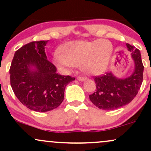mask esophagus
<instances>
[{
  "instance_id": "1",
  "label": "esophagus",
  "mask_w": 151,
  "mask_h": 151,
  "mask_svg": "<svg viewBox=\"0 0 151 151\" xmlns=\"http://www.w3.org/2000/svg\"><path fill=\"white\" fill-rule=\"evenodd\" d=\"M77 79L79 81H84L86 79V77H77Z\"/></svg>"
}]
</instances>
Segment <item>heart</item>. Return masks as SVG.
<instances>
[{"mask_svg":"<svg viewBox=\"0 0 151 151\" xmlns=\"http://www.w3.org/2000/svg\"><path fill=\"white\" fill-rule=\"evenodd\" d=\"M113 51L111 42L107 40L72 41L64 46L63 52H55L54 61L62 70L68 71L80 65L86 73L99 74L106 70Z\"/></svg>","mask_w":151,"mask_h":151,"instance_id":"heart-1","label":"heart"}]
</instances>
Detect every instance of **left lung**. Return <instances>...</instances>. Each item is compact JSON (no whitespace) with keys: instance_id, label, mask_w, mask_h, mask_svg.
Segmentation results:
<instances>
[{"instance_id":"obj_1","label":"left lung","mask_w":151,"mask_h":151,"mask_svg":"<svg viewBox=\"0 0 151 151\" xmlns=\"http://www.w3.org/2000/svg\"><path fill=\"white\" fill-rule=\"evenodd\" d=\"M131 52L135 68L131 76L119 79L112 72L94 77L96 91L89 95V99L98 108L114 110L129 104L138 93L143 82V67L139 50L126 43Z\"/></svg>"}]
</instances>
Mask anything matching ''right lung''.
<instances>
[{
	"label": "right lung",
	"instance_id": "right-lung-1",
	"mask_svg": "<svg viewBox=\"0 0 151 151\" xmlns=\"http://www.w3.org/2000/svg\"><path fill=\"white\" fill-rule=\"evenodd\" d=\"M48 40L34 41L15 52L10 68V85L24 106L37 112L55 109L64 100L66 86L75 80L57 73L47 59L45 47Z\"/></svg>",
	"mask_w": 151,
	"mask_h": 151
}]
</instances>
